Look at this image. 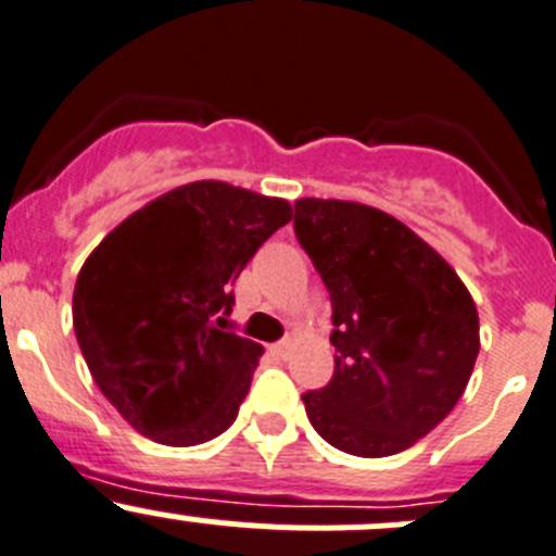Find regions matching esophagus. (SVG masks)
Returning <instances> with one entry per match:
<instances>
[{
    "instance_id": "esophagus-1",
    "label": "esophagus",
    "mask_w": 556,
    "mask_h": 556,
    "mask_svg": "<svg viewBox=\"0 0 556 556\" xmlns=\"http://www.w3.org/2000/svg\"><path fill=\"white\" fill-rule=\"evenodd\" d=\"M271 350H274V355H279V357H288L290 352H293V341H290V339H285V341H279V344H274Z\"/></svg>"
}]
</instances>
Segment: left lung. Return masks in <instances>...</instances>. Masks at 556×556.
Wrapping results in <instances>:
<instances>
[{
    "label": "left lung",
    "instance_id": "8db88e82",
    "mask_svg": "<svg viewBox=\"0 0 556 556\" xmlns=\"http://www.w3.org/2000/svg\"><path fill=\"white\" fill-rule=\"evenodd\" d=\"M293 228L333 306V379L304 392L312 428L355 457L408 450L444 422L473 371L479 312L468 288L374 206L299 199Z\"/></svg>",
    "mask_w": 556,
    "mask_h": 556
}]
</instances>
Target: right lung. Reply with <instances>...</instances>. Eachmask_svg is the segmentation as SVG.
I'll list each match as a JSON object with an SVG mask.
<instances>
[{
    "mask_svg": "<svg viewBox=\"0 0 556 556\" xmlns=\"http://www.w3.org/2000/svg\"><path fill=\"white\" fill-rule=\"evenodd\" d=\"M290 220L285 199L199 179L128 215L86 257L72 295L77 344L134 430L195 446L231 428L263 355L226 330L231 285Z\"/></svg>",
    "mask_w": 556,
    "mask_h": 556,
    "instance_id": "obj_1",
    "label": "right lung"
}]
</instances>
